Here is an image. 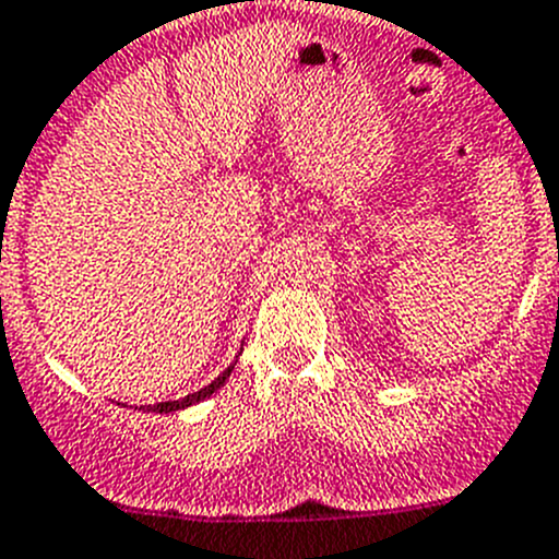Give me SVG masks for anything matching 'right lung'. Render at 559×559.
I'll list each match as a JSON object with an SVG mask.
<instances>
[{
    "mask_svg": "<svg viewBox=\"0 0 559 559\" xmlns=\"http://www.w3.org/2000/svg\"><path fill=\"white\" fill-rule=\"evenodd\" d=\"M230 370H234V365H230L228 370H223V373H219L217 379L211 381L209 386H203V390L192 392V395H186V399H180V401H160V404H155V406H147V409H150V412H178V409H186V406L198 404V401L209 399L211 392H217L219 386L225 384V379H228V376H230Z\"/></svg>",
    "mask_w": 559,
    "mask_h": 559,
    "instance_id": "right-lung-1",
    "label": "right lung"
}]
</instances>
